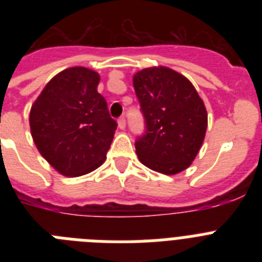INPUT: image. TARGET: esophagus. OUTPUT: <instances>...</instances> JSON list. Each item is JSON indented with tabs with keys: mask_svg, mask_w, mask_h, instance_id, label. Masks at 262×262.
Instances as JSON below:
<instances>
[{
	"mask_svg": "<svg viewBox=\"0 0 262 262\" xmlns=\"http://www.w3.org/2000/svg\"><path fill=\"white\" fill-rule=\"evenodd\" d=\"M118 127H119L120 129H124V128H126V119H124L123 117L119 118V119H118Z\"/></svg>",
	"mask_w": 262,
	"mask_h": 262,
	"instance_id": "34e87169",
	"label": "esophagus"
}]
</instances>
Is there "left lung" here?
Wrapping results in <instances>:
<instances>
[{
    "label": "left lung",
    "mask_w": 262,
    "mask_h": 262,
    "mask_svg": "<svg viewBox=\"0 0 262 262\" xmlns=\"http://www.w3.org/2000/svg\"><path fill=\"white\" fill-rule=\"evenodd\" d=\"M134 88L145 118V135L135 143L139 161L163 174L191 165L203 144L207 111L195 88L166 67L136 72Z\"/></svg>",
    "instance_id": "8db88e82"
}]
</instances>
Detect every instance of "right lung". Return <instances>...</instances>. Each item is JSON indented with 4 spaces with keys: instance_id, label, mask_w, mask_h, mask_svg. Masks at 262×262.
<instances>
[{
    "instance_id": "1",
    "label": "right lung",
    "mask_w": 262,
    "mask_h": 262,
    "mask_svg": "<svg viewBox=\"0 0 262 262\" xmlns=\"http://www.w3.org/2000/svg\"><path fill=\"white\" fill-rule=\"evenodd\" d=\"M99 75L72 67L51 78L30 111V129L38 151L53 169L80 177L105 163L117 122L97 92Z\"/></svg>"
}]
</instances>
